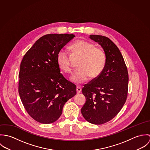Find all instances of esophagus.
Returning a JSON list of instances; mask_svg holds the SVG:
<instances>
[{"label": "esophagus", "instance_id": "34e87169", "mask_svg": "<svg viewBox=\"0 0 150 150\" xmlns=\"http://www.w3.org/2000/svg\"><path fill=\"white\" fill-rule=\"evenodd\" d=\"M81 90H82V89H81V87H80V86H77V88H76V91H77V93H80L81 92Z\"/></svg>", "mask_w": 150, "mask_h": 150}]
</instances>
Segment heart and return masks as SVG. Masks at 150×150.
<instances>
[{"instance_id": "b5f03b06", "label": "heart", "mask_w": 150, "mask_h": 150, "mask_svg": "<svg viewBox=\"0 0 150 150\" xmlns=\"http://www.w3.org/2000/svg\"><path fill=\"white\" fill-rule=\"evenodd\" d=\"M70 49L72 55L80 57L77 66L70 80L72 82L81 84L90 77L92 79L98 77L106 64V55L100 48L96 47L93 43L85 40H78L73 43ZM57 64L62 70L66 73L71 71V59L66 51L60 50L57 57Z\"/></svg>"}]
</instances>
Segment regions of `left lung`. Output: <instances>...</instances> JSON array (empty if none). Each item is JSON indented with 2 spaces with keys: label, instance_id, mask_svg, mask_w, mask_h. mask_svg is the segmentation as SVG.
Returning a JSON list of instances; mask_svg holds the SVG:
<instances>
[{
  "label": "left lung",
  "instance_id": "8db88e82",
  "mask_svg": "<svg viewBox=\"0 0 150 150\" xmlns=\"http://www.w3.org/2000/svg\"><path fill=\"white\" fill-rule=\"evenodd\" d=\"M89 38L101 45L106 60L100 75L82 89L86 102L81 111L88 122L101 125L111 120L124 105L128 96V73L120 50L110 39L96 35H91Z\"/></svg>",
  "mask_w": 150,
  "mask_h": 150
}]
</instances>
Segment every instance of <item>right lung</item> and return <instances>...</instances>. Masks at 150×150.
Listing matches in <instances>:
<instances>
[{
  "instance_id": "obj_1",
  "label": "right lung",
  "mask_w": 150,
  "mask_h": 150,
  "mask_svg": "<svg viewBox=\"0 0 150 150\" xmlns=\"http://www.w3.org/2000/svg\"><path fill=\"white\" fill-rule=\"evenodd\" d=\"M75 36L48 34L38 39L23 56L18 92L29 115L42 124H51L61 115L66 102L76 94L57 64L58 52Z\"/></svg>"
}]
</instances>
